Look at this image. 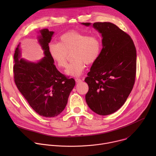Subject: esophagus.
I'll list each match as a JSON object with an SVG mask.
<instances>
[{
    "label": "esophagus",
    "instance_id": "34e87169",
    "mask_svg": "<svg viewBox=\"0 0 156 156\" xmlns=\"http://www.w3.org/2000/svg\"><path fill=\"white\" fill-rule=\"evenodd\" d=\"M75 81L76 83H80V82L82 81V80L81 79H80V78H75Z\"/></svg>",
    "mask_w": 156,
    "mask_h": 156
}]
</instances>
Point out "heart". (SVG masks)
<instances>
[{
	"mask_svg": "<svg viewBox=\"0 0 156 156\" xmlns=\"http://www.w3.org/2000/svg\"><path fill=\"white\" fill-rule=\"evenodd\" d=\"M102 43L97 36L72 30L62 34L58 43L51 42L49 45L50 55L60 69L65 68L71 54L72 62L66 70V74L70 76H80L84 63L90 65L97 60L100 55Z\"/></svg>",
	"mask_w": 156,
	"mask_h": 156,
	"instance_id": "heart-1",
	"label": "heart"
}]
</instances>
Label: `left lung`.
<instances>
[{"mask_svg":"<svg viewBox=\"0 0 156 156\" xmlns=\"http://www.w3.org/2000/svg\"><path fill=\"white\" fill-rule=\"evenodd\" d=\"M93 26L101 33L102 49L84 80L89 86L85 98L93 112L107 115L125 104L134 86L136 50L129 35L117 25L96 22Z\"/></svg>","mask_w":156,"mask_h":156,"instance_id":"1","label":"left lung"}]
</instances>
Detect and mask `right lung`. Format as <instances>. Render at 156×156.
Masks as SVG:
<instances>
[{
    "label": "right lung",
    "mask_w": 156,
    "mask_h": 156,
    "mask_svg": "<svg viewBox=\"0 0 156 156\" xmlns=\"http://www.w3.org/2000/svg\"><path fill=\"white\" fill-rule=\"evenodd\" d=\"M38 37L44 57L37 63L20 59L18 45L14 54V81L18 90L39 115L54 117L64 110L75 85L73 78L62 74L56 69L49 51L53 31H40Z\"/></svg>",
    "instance_id": "add662e5"
}]
</instances>
